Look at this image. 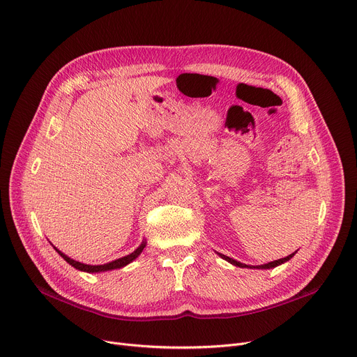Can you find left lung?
Listing matches in <instances>:
<instances>
[{
  "instance_id": "8db88e82",
  "label": "left lung",
  "mask_w": 357,
  "mask_h": 357,
  "mask_svg": "<svg viewBox=\"0 0 357 357\" xmlns=\"http://www.w3.org/2000/svg\"><path fill=\"white\" fill-rule=\"evenodd\" d=\"M294 255H295V254H291V255H288V257H285V258L276 259V261H273V262H268V264H265V265H259V266H250V265L241 264V262L235 261V259H232V258H229V257H225V255L220 254V257H221L222 259H225V261L231 262V264H232V265H235V266H240V268H259V269H269V268H275V266H278V265H281V264H284V262L289 261V259H291Z\"/></svg>"
}]
</instances>
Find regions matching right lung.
I'll use <instances>...</instances> for the list:
<instances>
[{
	"mask_svg": "<svg viewBox=\"0 0 357 357\" xmlns=\"http://www.w3.org/2000/svg\"><path fill=\"white\" fill-rule=\"evenodd\" d=\"M144 247H146V243H143V244H142L136 251H133L130 255H126V257H123V258H119V259L112 261V262L105 264V265H86V264H82V262H77V261L70 259V258L66 257L65 254H62V252H61L59 250H56L55 247H54V248H55V251H56L69 265H72L73 268H76V269H79V271H84V272H102V271H110V269L122 268V266L130 264L133 259H136V258L140 255V252L143 251Z\"/></svg>",
	"mask_w": 357,
	"mask_h": 357,
	"instance_id": "1",
	"label": "right lung"
}]
</instances>
